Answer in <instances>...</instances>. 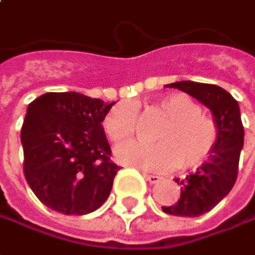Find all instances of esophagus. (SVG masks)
Listing matches in <instances>:
<instances>
[{
  "label": "esophagus",
  "mask_w": 255,
  "mask_h": 255,
  "mask_svg": "<svg viewBox=\"0 0 255 255\" xmlns=\"http://www.w3.org/2000/svg\"><path fill=\"white\" fill-rule=\"evenodd\" d=\"M143 176L146 178L147 182H150V184H156V182H159L160 181V176L158 175H152V173H143Z\"/></svg>",
  "instance_id": "34e87169"
}]
</instances>
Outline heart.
Segmentation results:
<instances>
[{"instance_id": "b5f03b06", "label": "heart", "mask_w": 255, "mask_h": 255, "mask_svg": "<svg viewBox=\"0 0 255 255\" xmlns=\"http://www.w3.org/2000/svg\"><path fill=\"white\" fill-rule=\"evenodd\" d=\"M155 108L166 118L155 130L156 143L125 145L118 149V158L147 171H168L176 165L194 169L205 163L220 136L215 119L185 93L163 96ZM103 129L115 145L132 140L137 130V110L132 103L116 105L106 115Z\"/></svg>"}]
</instances>
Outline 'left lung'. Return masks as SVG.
I'll use <instances>...</instances> for the list:
<instances>
[{"label": "left lung", "instance_id": "1", "mask_svg": "<svg viewBox=\"0 0 255 255\" xmlns=\"http://www.w3.org/2000/svg\"><path fill=\"white\" fill-rule=\"evenodd\" d=\"M166 87L179 89L205 105L214 115L220 136L212 155L197 172L175 182L181 184V198L162 211L178 217H198L211 211L233 189L238 175L244 128L237 100L223 87L197 82H176Z\"/></svg>", "mask_w": 255, "mask_h": 255}]
</instances>
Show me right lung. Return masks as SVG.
I'll use <instances>...</instances> for the list:
<instances>
[{"label":"right lung","mask_w":255,"mask_h":255,"mask_svg":"<svg viewBox=\"0 0 255 255\" xmlns=\"http://www.w3.org/2000/svg\"><path fill=\"white\" fill-rule=\"evenodd\" d=\"M115 103L66 92L32 100L21 128L24 176L45 207L84 215L103 205L119 166L102 122Z\"/></svg>","instance_id":"1"}]
</instances>
